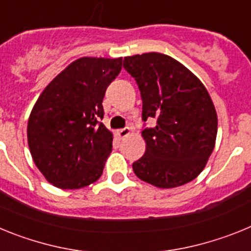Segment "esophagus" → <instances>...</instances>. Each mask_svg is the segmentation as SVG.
Listing matches in <instances>:
<instances>
[{"instance_id":"1","label":"esophagus","mask_w":251,"mask_h":251,"mask_svg":"<svg viewBox=\"0 0 251 251\" xmlns=\"http://www.w3.org/2000/svg\"><path fill=\"white\" fill-rule=\"evenodd\" d=\"M129 134H130L129 128H123V129L117 130V136H118L119 138H126V137H128Z\"/></svg>"}]
</instances>
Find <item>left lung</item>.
Here are the masks:
<instances>
[{"mask_svg":"<svg viewBox=\"0 0 251 251\" xmlns=\"http://www.w3.org/2000/svg\"><path fill=\"white\" fill-rule=\"evenodd\" d=\"M123 66L141 90L142 119H156V127L142 130L146 152L132 165L136 176L159 188L195 179L211 156L217 134L216 109L205 85L161 52L124 57Z\"/></svg>","mask_w":251,"mask_h":251,"instance_id":"8db88e82","label":"left lung"}]
</instances>
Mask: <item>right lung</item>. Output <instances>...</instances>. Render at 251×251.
<instances>
[{
    "mask_svg": "<svg viewBox=\"0 0 251 251\" xmlns=\"http://www.w3.org/2000/svg\"><path fill=\"white\" fill-rule=\"evenodd\" d=\"M122 57H80L46 86L31 110L27 143L40 172L55 187L95 182L112 152L113 133L100 122L103 98Z\"/></svg>",
    "mask_w": 251,
    "mask_h": 251,
    "instance_id": "add662e5",
    "label": "right lung"
}]
</instances>
